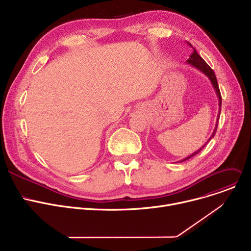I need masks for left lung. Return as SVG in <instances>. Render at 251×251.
Returning <instances> with one entry per match:
<instances>
[{"mask_svg": "<svg viewBox=\"0 0 251 251\" xmlns=\"http://www.w3.org/2000/svg\"><path fill=\"white\" fill-rule=\"evenodd\" d=\"M191 47H193L189 42H187ZM187 63L188 64H191L192 66H194V68H196L197 70H199L200 72L201 73H203L206 76H208V78L210 79V81H211V83H212V86H213V88H214V90H215V92H216V95H217V97H218V101H219V112H218V116H217V121H216V125H215V128H214V131H213V133H212V135H211V137L207 140V142L200 148V149H198L197 151H195L194 153H192L191 155H189L188 157H186V158H183V159H181L179 162H181V161H185V160H187V159H189V158H191V157H193V156H195L196 154H198L200 151H201V150L206 146V144L215 136V134H216V131H217V127H218V121H219V117H220V113H221V106H222V98H221V94H220V90H219V86H218V81H217V78H216V75H215V74H214V72H213V70L210 68V66L207 64V62L200 56L199 54H198V52L196 51V49L194 48V51H193V53L190 55V57H189V59H187Z\"/></svg>", "mask_w": 251, "mask_h": 251, "instance_id": "1", "label": "left lung"}]
</instances>
